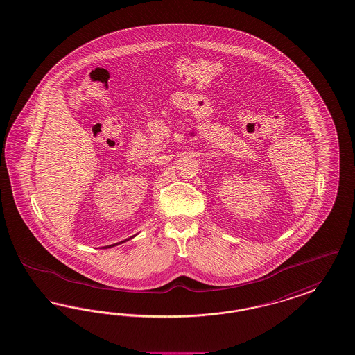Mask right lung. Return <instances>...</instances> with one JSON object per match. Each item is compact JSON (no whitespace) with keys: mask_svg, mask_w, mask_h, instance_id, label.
I'll list each match as a JSON object with an SVG mask.
<instances>
[{"mask_svg":"<svg viewBox=\"0 0 355 355\" xmlns=\"http://www.w3.org/2000/svg\"><path fill=\"white\" fill-rule=\"evenodd\" d=\"M128 241V239H126ZM123 242V241H122ZM122 242H119V243H122ZM119 243H114V245H109V246H105V249H109V248H113V246H117Z\"/></svg>","mask_w":355,"mask_h":355,"instance_id":"right-lung-1","label":"right lung"}]
</instances>
